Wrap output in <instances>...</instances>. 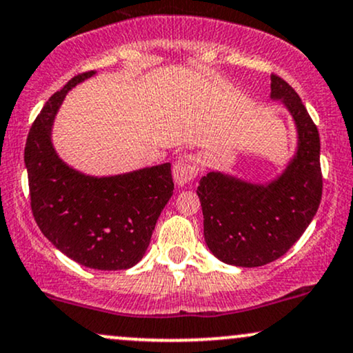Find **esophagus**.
<instances>
[{
  "label": "esophagus",
  "mask_w": 353,
  "mask_h": 353,
  "mask_svg": "<svg viewBox=\"0 0 353 353\" xmlns=\"http://www.w3.org/2000/svg\"><path fill=\"white\" fill-rule=\"evenodd\" d=\"M199 172V163H197V157L192 156V154H185V156H181L179 159L176 161L172 168V177L176 185L179 188H184L185 184H189L194 177Z\"/></svg>",
  "instance_id": "34e87169"
}]
</instances>
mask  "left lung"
<instances>
[{"label":"left lung","instance_id":"8db88e82","mask_svg":"<svg viewBox=\"0 0 353 353\" xmlns=\"http://www.w3.org/2000/svg\"><path fill=\"white\" fill-rule=\"evenodd\" d=\"M270 99L281 101L297 131V148L285 169L269 182L212 171L197 188L205 244L229 265L261 267L277 261L305 232L322 199L317 125L292 86L275 74Z\"/></svg>","mask_w":353,"mask_h":353}]
</instances>
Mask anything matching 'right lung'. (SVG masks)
I'll use <instances>...</instances> for the list:
<instances>
[{"label":"right lung","mask_w":353,"mask_h":353,"mask_svg":"<svg viewBox=\"0 0 353 353\" xmlns=\"http://www.w3.org/2000/svg\"><path fill=\"white\" fill-rule=\"evenodd\" d=\"M96 74L74 76L36 117L24 148L31 210L56 249L98 270L131 269L144 257L152 230L172 196L171 164L114 176H89L64 163L52 145V124L72 88Z\"/></svg>","instance_id":"add662e5"}]
</instances>
